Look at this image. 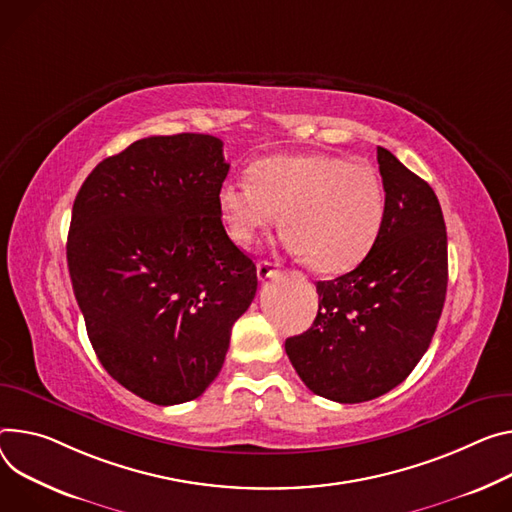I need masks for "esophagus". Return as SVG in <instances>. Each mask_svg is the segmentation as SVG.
Masks as SVG:
<instances>
[{"instance_id": "esophagus-1", "label": "esophagus", "mask_w": 512, "mask_h": 512, "mask_svg": "<svg viewBox=\"0 0 512 512\" xmlns=\"http://www.w3.org/2000/svg\"><path fill=\"white\" fill-rule=\"evenodd\" d=\"M277 273V265L275 263H269V261H259L257 263V277L261 282H265L267 277L275 275Z\"/></svg>"}]
</instances>
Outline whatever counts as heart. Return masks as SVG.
Here are the masks:
<instances>
[{
  "label": "heart",
  "mask_w": 512,
  "mask_h": 512,
  "mask_svg": "<svg viewBox=\"0 0 512 512\" xmlns=\"http://www.w3.org/2000/svg\"><path fill=\"white\" fill-rule=\"evenodd\" d=\"M216 202L226 232L243 245L280 214L284 247L318 273L357 267L386 220L380 175L331 153L265 157L251 165L249 179H226Z\"/></svg>",
  "instance_id": "heart-1"
}]
</instances>
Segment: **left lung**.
Returning a JSON list of instances; mask_svg holds the SVG:
<instances>
[{"mask_svg": "<svg viewBox=\"0 0 512 512\" xmlns=\"http://www.w3.org/2000/svg\"><path fill=\"white\" fill-rule=\"evenodd\" d=\"M386 220L371 253L349 273L316 282L312 327L286 339L302 382L341 404L374 400L431 345L447 292V232L431 185L378 147Z\"/></svg>", "mask_w": 512, "mask_h": 512, "instance_id": "1", "label": "left lung"}]
</instances>
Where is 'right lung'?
Instances as JSON below:
<instances>
[{
	"instance_id": "right-lung-1",
	"label": "right lung",
	"mask_w": 512,
	"mask_h": 512,
	"mask_svg": "<svg viewBox=\"0 0 512 512\" xmlns=\"http://www.w3.org/2000/svg\"><path fill=\"white\" fill-rule=\"evenodd\" d=\"M228 167L216 136H149L104 159L73 204L67 265L91 347L159 406L204 394L257 292L218 214Z\"/></svg>"
}]
</instances>
